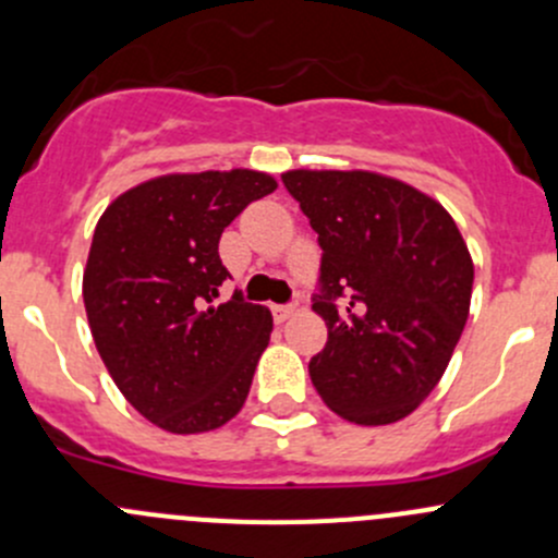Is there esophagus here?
I'll list each match as a JSON object with an SVG mask.
<instances>
[{
    "mask_svg": "<svg viewBox=\"0 0 558 558\" xmlns=\"http://www.w3.org/2000/svg\"><path fill=\"white\" fill-rule=\"evenodd\" d=\"M294 313H296V305H272L275 324H286V320H289Z\"/></svg>",
    "mask_w": 558,
    "mask_h": 558,
    "instance_id": "1",
    "label": "esophagus"
}]
</instances>
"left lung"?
<instances>
[{
	"instance_id": "1",
	"label": "left lung",
	"mask_w": 558,
	"mask_h": 558,
	"mask_svg": "<svg viewBox=\"0 0 558 558\" xmlns=\"http://www.w3.org/2000/svg\"><path fill=\"white\" fill-rule=\"evenodd\" d=\"M289 194L318 232L326 345L311 380L359 426L413 413L440 384L464 331L472 256L451 213L424 191L369 170H289Z\"/></svg>"
}]
</instances>
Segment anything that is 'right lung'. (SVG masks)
<instances>
[{
    "mask_svg": "<svg viewBox=\"0 0 558 558\" xmlns=\"http://www.w3.org/2000/svg\"><path fill=\"white\" fill-rule=\"evenodd\" d=\"M275 189L256 170L159 174L116 196L94 229L88 326L126 402L159 429L199 435L243 410L272 313L238 291L216 305L229 278L218 240Z\"/></svg>",
    "mask_w": 558,
    "mask_h": 558,
    "instance_id": "add662e5",
    "label": "right lung"
}]
</instances>
